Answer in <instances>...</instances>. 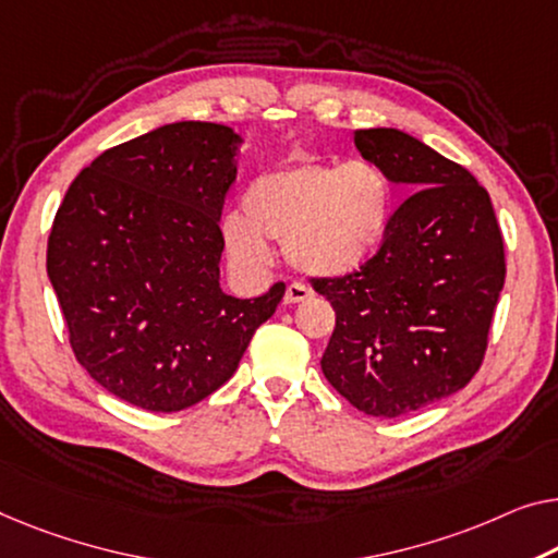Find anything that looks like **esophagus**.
Returning a JSON list of instances; mask_svg holds the SVG:
<instances>
[{
	"mask_svg": "<svg viewBox=\"0 0 558 558\" xmlns=\"http://www.w3.org/2000/svg\"><path fill=\"white\" fill-rule=\"evenodd\" d=\"M313 295V290L305 282H290L286 288V303H303Z\"/></svg>",
	"mask_w": 558,
	"mask_h": 558,
	"instance_id": "34e87169",
	"label": "esophagus"
}]
</instances>
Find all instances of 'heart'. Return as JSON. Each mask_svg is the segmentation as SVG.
<instances>
[{
    "label": "heart",
    "mask_w": 558,
    "mask_h": 558,
    "mask_svg": "<svg viewBox=\"0 0 558 558\" xmlns=\"http://www.w3.org/2000/svg\"><path fill=\"white\" fill-rule=\"evenodd\" d=\"M245 213H228L222 238L245 268L270 263L268 238L286 240L293 265L345 276L376 253L393 213V187L371 162H290L247 185Z\"/></svg>",
    "instance_id": "b5f03b06"
}]
</instances>
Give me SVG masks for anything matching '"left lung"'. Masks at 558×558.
Returning <instances> with one entry per match:
<instances>
[{
	"label": "left lung",
	"mask_w": 558,
	"mask_h": 558,
	"mask_svg": "<svg viewBox=\"0 0 558 558\" xmlns=\"http://www.w3.org/2000/svg\"><path fill=\"white\" fill-rule=\"evenodd\" d=\"M365 160L413 195L359 270L311 278L336 311L320 368L355 409L396 418L461 390L481 368L506 278L492 197L401 130H355Z\"/></svg>",
	"instance_id": "left-lung-1"
}]
</instances>
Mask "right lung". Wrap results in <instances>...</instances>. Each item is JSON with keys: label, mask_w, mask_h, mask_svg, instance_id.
<instances>
[{"label": "right lung", "mask_w": 558, "mask_h": 558, "mask_svg": "<svg viewBox=\"0 0 558 558\" xmlns=\"http://www.w3.org/2000/svg\"><path fill=\"white\" fill-rule=\"evenodd\" d=\"M240 143L226 124H165L105 149L54 215L47 276L74 359L137 409L185 411L228 384L286 295V282L251 301L220 288Z\"/></svg>", "instance_id": "obj_1"}]
</instances>
